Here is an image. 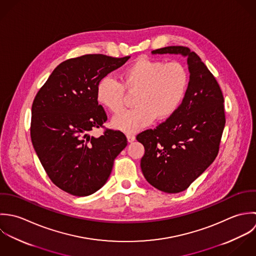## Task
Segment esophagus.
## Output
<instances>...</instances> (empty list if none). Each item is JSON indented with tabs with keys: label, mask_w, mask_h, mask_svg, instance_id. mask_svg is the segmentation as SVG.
<instances>
[{
	"label": "esophagus",
	"mask_w": 256,
	"mask_h": 256,
	"mask_svg": "<svg viewBox=\"0 0 256 256\" xmlns=\"http://www.w3.org/2000/svg\"><path fill=\"white\" fill-rule=\"evenodd\" d=\"M126 138H128V142H132L136 140V136L134 134H128Z\"/></svg>",
	"instance_id": "1"
}]
</instances>
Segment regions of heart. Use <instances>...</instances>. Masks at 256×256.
I'll return each instance as SVG.
<instances>
[{
    "mask_svg": "<svg viewBox=\"0 0 256 256\" xmlns=\"http://www.w3.org/2000/svg\"><path fill=\"white\" fill-rule=\"evenodd\" d=\"M189 76L179 62L140 58L122 74V83L104 76L96 88L98 102L112 112L124 106V90L136 92V108L124 110L112 118V126L126 132H136L157 118L166 120L179 108L187 92Z\"/></svg>",
    "mask_w": 256,
    "mask_h": 256,
    "instance_id": "heart-1",
    "label": "heart"
}]
</instances>
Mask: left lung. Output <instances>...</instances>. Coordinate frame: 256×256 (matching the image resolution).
Wrapping results in <instances>:
<instances>
[{
  "label": "left lung",
  "mask_w": 256,
  "mask_h": 256,
  "mask_svg": "<svg viewBox=\"0 0 256 256\" xmlns=\"http://www.w3.org/2000/svg\"><path fill=\"white\" fill-rule=\"evenodd\" d=\"M152 53L186 57L190 73L187 92L176 112L136 136L146 150L140 161L144 178L154 188L174 194L186 190L216 159L226 124L224 96L195 52L167 46Z\"/></svg>",
  "instance_id": "obj_1"
}]
</instances>
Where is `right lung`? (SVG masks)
Here are the masks:
<instances>
[{
  "instance_id": "add662e5",
  "label": "right lung",
  "mask_w": 256,
  "mask_h": 256,
  "mask_svg": "<svg viewBox=\"0 0 256 256\" xmlns=\"http://www.w3.org/2000/svg\"><path fill=\"white\" fill-rule=\"evenodd\" d=\"M130 56L87 54L60 63L38 92L32 106L30 138L52 182L74 196H89L108 181L126 136L106 130L95 138L106 114L96 97L98 82Z\"/></svg>"
}]
</instances>
